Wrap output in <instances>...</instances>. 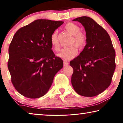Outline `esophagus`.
<instances>
[{"label":"esophagus","mask_w":123,"mask_h":123,"mask_svg":"<svg viewBox=\"0 0 123 123\" xmlns=\"http://www.w3.org/2000/svg\"><path fill=\"white\" fill-rule=\"evenodd\" d=\"M63 64H64V66H67V65H68L69 64V63H68V62H66V61H64Z\"/></svg>","instance_id":"34e87169"}]
</instances>
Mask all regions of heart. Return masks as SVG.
I'll return each mask as SVG.
<instances>
[{
	"label": "heart",
	"instance_id": "1",
	"mask_svg": "<svg viewBox=\"0 0 123 123\" xmlns=\"http://www.w3.org/2000/svg\"><path fill=\"white\" fill-rule=\"evenodd\" d=\"M64 28L72 35H74L72 44L75 45L80 50L83 49L86 44L87 38L83 33L80 32V26L74 23L69 22L65 25ZM50 43L55 50L58 49L59 40L57 31H54L51 33L50 36ZM78 52L77 47L74 45H72L62 49L58 54V56L63 59L69 60L76 56L78 54Z\"/></svg>",
	"mask_w": 123,
	"mask_h": 123
}]
</instances>
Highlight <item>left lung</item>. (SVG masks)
<instances>
[{
    "instance_id": "obj_1",
    "label": "left lung",
    "mask_w": 123,
    "mask_h": 123,
    "mask_svg": "<svg viewBox=\"0 0 123 123\" xmlns=\"http://www.w3.org/2000/svg\"><path fill=\"white\" fill-rule=\"evenodd\" d=\"M73 21L83 25L87 43L80 54L70 62L73 69L72 86L80 95L95 96L111 82L116 67L115 51L108 33L91 18L83 16Z\"/></svg>"
}]
</instances>
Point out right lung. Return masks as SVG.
I'll return each mask as SVG.
<instances>
[{"instance_id": "1", "label": "right lung", "mask_w": 123, "mask_h": 123, "mask_svg": "<svg viewBox=\"0 0 123 123\" xmlns=\"http://www.w3.org/2000/svg\"><path fill=\"white\" fill-rule=\"evenodd\" d=\"M63 23L35 20L19 28L13 36L8 68L14 88L23 96L37 98L44 96L63 68V60L51 50L50 36Z\"/></svg>"}]
</instances>
